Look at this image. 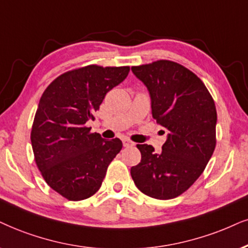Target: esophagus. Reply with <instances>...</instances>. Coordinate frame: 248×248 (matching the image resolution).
I'll list each match as a JSON object with an SVG mask.
<instances>
[{
    "label": "esophagus",
    "instance_id": "1",
    "mask_svg": "<svg viewBox=\"0 0 248 248\" xmlns=\"http://www.w3.org/2000/svg\"><path fill=\"white\" fill-rule=\"evenodd\" d=\"M122 143H124V147H129V146H134L135 143L131 142V140H129L128 139H124L122 140Z\"/></svg>",
    "mask_w": 248,
    "mask_h": 248
}]
</instances>
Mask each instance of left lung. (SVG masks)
<instances>
[{
	"instance_id": "left-lung-1",
	"label": "left lung",
	"mask_w": 248,
	"mask_h": 248,
	"mask_svg": "<svg viewBox=\"0 0 248 248\" xmlns=\"http://www.w3.org/2000/svg\"><path fill=\"white\" fill-rule=\"evenodd\" d=\"M131 72L147 88L153 119L167 131L160 153L137 145L142 159L131 167V177L146 196L176 198L198 180L214 152V101L202 81L177 62L158 61Z\"/></svg>"
}]
</instances>
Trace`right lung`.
<instances>
[{
    "mask_svg": "<svg viewBox=\"0 0 248 248\" xmlns=\"http://www.w3.org/2000/svg\"><path fill=\"white\" fill-rule=\"evenodd\" d=\"M128 73V66L89 65L59 75L41 97L31 142L43 178L64 198L78 202L95 194L122 149L119 139H102L84 124Z\"/></svg>",
    "mask_w": 248,
    "mask_h": 248,
    "instance_id": "1",
    "label": "right lung"
}]
</instances>
